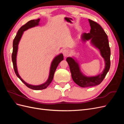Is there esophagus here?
Returning a JSON list of instances; mask_svg holds the SVG:
<instances>
[{"label": "esophagus", "mask_w": 124, "mask_h": 124, "mask_svg": "<svg viewBox=\"0 0 124 124\" xmlns=\"http://www.w3.org/2000/svg\"><path fill=\"white\" fill-rule=\"evenodd\" d=\"M62 54L65 57H67V56H68L69 55V51L67 49L63 50L62 51Z\"/></svg>", "instance_id": "1"}]
</instances>
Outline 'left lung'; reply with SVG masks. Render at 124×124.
Instances as JSON below:
<instances>
[{"mask_svg": "<svg viewBox=\"0 0 124 124\" xmlns=\"http://www.w3.org/2000/svg\"><path fill=\"white\" fill-rule=\"evenodd\" d=\"M91 31L89 33H84L82 35L83 41L91 40V43L100 52L101 55L105 61V68L98 76L86 77L81 72L77 61L72 57H67L66 61L69 64L70 72L73 81L82 87H91L100 84L103 80L110 68L111 51L108 36L101 26L96 22L88 19Z\"/></svg>", "mask_w": 124, "mask_h": 124, "instance_id": "left-lung-1", "label": "left lung"}]
</instances>
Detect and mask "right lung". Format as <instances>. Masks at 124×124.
<instances>
[{
    "label": "right lung",
    "instance_id": "add662e5",
    "mask_svg": "<svg viewBox=\"0 0 124 124\" xmlns=\"http://www.w3.org/2000/svg\"><path fill=\"white\" fill-rule=\"evenodd\" d=\"M40 21V18H38V19L37 20H33L29 21V22H27V23L25 24L23 26H22V27L19 29V30H18L17 31L16 36L15 37V38L13 40V52L12 54V61L13 62V68L15 71V73H16L17 77L19 78L21 80V81L23 82V83H24L25 85H26V86H27L28 88H31L32 89H34V90L44 89L45 88H46L47 86L50 85V84L51 83L52 80L53 79L54 73L55 72L56 69L57 68L58 65H59V63L61 62L63 59V56L62 54H59L58 56H56V57L54 58V59L53 60V61H52L51 65L49 77H48L47 81L44 84H42L40 85H32L31 84H29L26 83V82H25L20 76L19 74L18 73L17 69V65H16V55H17V52L18 50V43H19V42L24 31H26V30H27L29 28L33 27L36 26H38L39 25Z\"/></svg>",
    "mask_w": 124,
    "mask_h": 124
}]
</instances>
